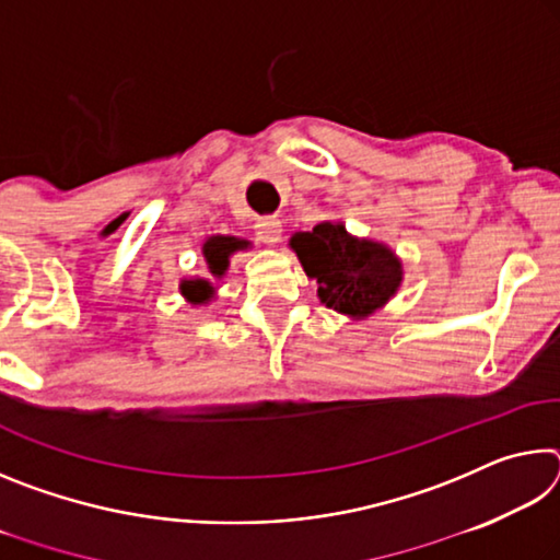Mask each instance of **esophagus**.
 <instances>
[{
	"instance_id": "34e87169",
	"label": "esophagus",
	"mask_w": 560,
	"mask_h": 560,
	"mask_svg": "<svg viewBox=\"0 0 560 560\" xmlns=\"http://www.w3.org/2000/svg\"><path fill=\"white\" fill-rule=\"evenodd\" d=\"M254 234H257V240L261 244H279L281 242V222L277 220V217H267V220H259L257 224H254Z\"/></svg>"
}]
</instances>
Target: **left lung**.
Here are the masks:
<instances>
[{
	"mask_svg": "<svg viewBox=\"0 0 560 560\" xmlns=\"http://www.w3.org/2000/svg\"><path fill=\"white\" fill-rule=\"evenodd\" d=\"M308 279L318 281V299L350 318L383 308L402 281V264L393 249L358 240L340 222H320L289 240Z\"/></svg>",
	"mask_w": 560,
	"mask_h": 560,
	"instance_id": "left-lung-1",
	"label": "left lung"
}]
</instances>
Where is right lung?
<instances>
[{
  "label": "right lung",
  "mask_w": 560,
  "mask_h": 560,
  "mask_svg": "<svg viewBox=\"0 0 560 560\" xmlns=\"http://www.w3.org/2000/svg\"><path fill=\"white\" fill-rule=\"evenodd\" d=\"M242 249H249V242L240 240V236H210L202 244V254H205V261H207V269H210L212 279H222L226 269H230V257L234 252H242ZM212 279H185L179 281V293L189 301L195 303V306H200V303H207L214 299V281Z\"/></svg>",
  "instance_id": "right-lung-1"
}]
</instances>
